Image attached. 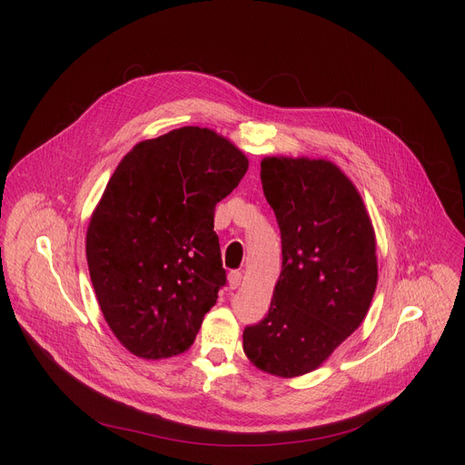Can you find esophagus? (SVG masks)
I'll use <instances>...</instances> for the list:
<instances>
[{"instance_id":"34e87169","label":"esophagus","mask_w":465,"mask_h":465,"mask_svg":"<svg viewBox=\"0 0 465 465\" xmlns=\"http://www.w3.org/2000/svg\"><path fill=\"white\" fill-rule=\"evenodd\" d=\"M241 281H242V273H241V272H232V273L228 275V284H230L232 290H235V288L241 284Z\"/></svg>"}]
</instances>
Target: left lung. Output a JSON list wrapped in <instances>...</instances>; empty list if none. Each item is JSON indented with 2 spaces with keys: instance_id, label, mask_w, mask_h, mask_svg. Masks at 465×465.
<instances>
[{
  "instance_id": "1",
  "label": "left lung",
  "mask_w": 465,
  "mask_h": 465,
  "mask_svg": "<svg viewBox=\"0 0 465 465\" xmlns=\"http://www.w3.org/2000/svg\"><path fill=\"white\" fill-rule=\"evenodd\" d=\"M260 165L282 270L270 312L242 331V351L258 370L290 379L319 368L363 322L377 288L375 232L335 163L270 156Z\"/></svg>"
}]
</instances>
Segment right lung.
I'll use <instances>...</instances> for the list:
<instances>
[{
    "label": "right lung",
    "mask_w": 465,
    "mask_h": 465,
    "mask_svg": "<svg viewBox=\"0 0 465 465\" xmlns=\"http://www.w3.org/2000/svg\"><path fill=\"white\" fill-rule=\"evenodd\" d=\"M249 160L209 128L184 126L137 143L92 213L88 272L97 303L132 354L184 352L226 284L214 207Z\"/></svg>",
    "instance_id": "obj_1"
}]
</instances>
